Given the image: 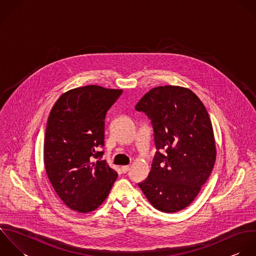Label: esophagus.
Listing matches in <instances>:
<instances>
[{
	"label": "esophagus",
	"mask_w": 256,
	"mask_h": 256,
	"mask_svg": "<svg viewBox=\"0 0 256 256\" xmlns=\"http://www.w3.org/2000/svg\"><path fill=\"white\" fill-rule=\"evenodd\" d=\"M130 170V166H122V172L124 174H126Z\"/></svg>",
	"instance_id": "esophagus-1"
}]
</instances>
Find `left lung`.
<instances>
[{
	"instance_id": "8db88e82",
	"label": "left lung",
	"mask_w": 256,
	"mask_h": 256,
	"mask_svg": "<svg viewBox=\"0 0 256 256\" xmlns=\"http://www.w3.org/2000/svg\"><path fill=\"white\" fill-rule=\"evenodd\" d=\"M134 110L150 118L156 148L148 176L138 184L156 210H182L198 194L216 162L208 112L196 94L176 86L150 90Z\"/></svg>"
}]
</instances>
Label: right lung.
<instances>
[{
    "mask_svg": "<svg viewBox=\"0 0 256 256\" xmlns=\"http://www.w3.org/2000/svg\"><path fill=\"white\" fill-rule=\"evenodd\" d=\"M122 94V90L92 84L76 88L62 94L50 112L44 168L54 192L72 210L86 214L96 210L118 178L100 158L106 112Z\"/></svg>",
    "mask_w": 256,
    "mask_h": 256,
    "instance_id": "obj_1",
    "label": "right lung"
}]
</instances>
